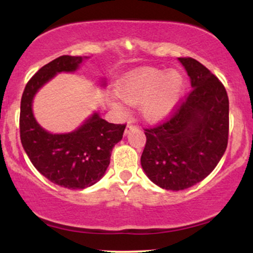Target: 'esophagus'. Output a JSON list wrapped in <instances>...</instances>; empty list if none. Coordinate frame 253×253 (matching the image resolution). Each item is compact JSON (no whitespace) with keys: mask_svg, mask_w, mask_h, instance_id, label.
Returning a JSON list of instances; mask_svg holds the SVG:
<instances>
[{"mask_svg":"<svg viewBox=\"0 0 253 253\" xmlns=\"http://www.w3.org/2000/svg\"><path fill=\"white\" fill-rule=\"evenodd\" d=\"M135 128V126H133L132 124H127V126H126V129H125V135H127L129 133V130H132V129H134Z\"/></svg>","mask_w":253,"mask_h":253,"instance_id":"34e87169","label":"esophagus"}]
</instances>
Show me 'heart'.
Wrapping results in <instances>:
<instances>
[{
	"instance_id": "b5f03b06",
	"label": "heart",
	"mask_w": 253,
	"mask_h": 253,
	"mask_svg": "<svg viewBox=\"0 0 253 253\" xmlns=\"http://www.w3.org/2000/svg\"><path fill=\"white\" fill-rule=\"evenodd\" d=\"M185 81L176 70L141 68L127 74L117 85V94L125 102L139 107V113L149 123L167 119L175 110L184 94ZM110 106L124 113L120 101L112 98Z\"/></svg>"
}]
</instances>
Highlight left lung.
Listing matches in <instances>:
<instances>
[{"label": "left lung", "mask_w": 253, "mask_h": 253, "mask_svg": "<svg viewBox=\"0 0 253 253\" xmlns=\"http://www.w3.org/2000/svg\"><path fill=\"white\" fill-rule=\"evenodd\" d=\"M190 77L191 92L170 120L145 129L141 168L150 181L178 191L201 182L215 169L228 141L225 86L193 58H178Z\"/></svg>", "instance_id": "left-lung-1"}]
</instances>
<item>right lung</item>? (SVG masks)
I'll return each mask as SVG.
<instances>
[{
    "label": "right lung",
    "instance_id": "add662e5",
    "mask_svg": "<svg viewBox=\"0 0 253 253\" xmlns=\"http://www.w3.org/2000/svg\"><path fill=\"white\" fill-rule=\"evenodd\" d=\"M89 57L62 56L43 65L28 81L20 107V138L36 169L48 181L68 189H84L106 173L115 144L123 139L125 125L109 124L94 112L76 129L51 133L33 114L37 92L62 72H76ZM101 85L106 86L102 78Z\"/></svg>",
    "mask_w": 253,
    "mask_h": 253
}]
</instances>
